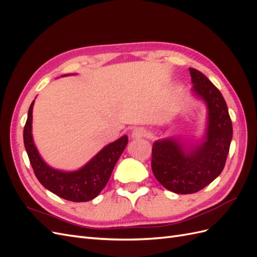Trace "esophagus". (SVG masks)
<instances>
[{
	"label": "esophagus",
	"mask_w": 257,
	"mask_h": 257,
	"mask_svg": "<svg viewBox=\"0 0 257 257\" xmlns=\"http://www.w3.org/2000/svg\"><path fill=\"white\" fill-rule=\"evenodd\" d=\"M147 135V131L145 127H135L132 132V137L133 138H142Z\"/></svg>",
	"instance_id": "1"
}]
</instances>
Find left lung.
Masks as SVG:
<instances>
[{
	"instance_id": "1",
	"label": "left lung",
	"mask_w": 257,
	"mask_h": 257,
	"mask_svg": "<svg viewBox=\"0 0 257 257\" xmlns=\"http://www.w3.org/2000/svg\"><path fill=\"white\" fill-rule=\"evenodd\" d=\"M193 90L204 98L209 110L204 143L184 153L174 139H163L152 147L151 167L165 189L178 194H193L211 183L226 163L232 125L226 102L215 85L197 69L190 67Z\"/></svg>"
}]
</instances>
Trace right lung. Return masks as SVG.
Here are the masks:
<instances>
[{
	"mask_svg": "<svg viewBox=\"0 0 257 257\" xmlns=\"http://www.w3.org/2000/svg\"><path fill=\"white\" fill-rule=\"evenodd\" d=\"M32 102L23 128V142L28 157L38 181L46 189L66 200L81 203L96 197L102 191L113 170L115 163L127 145V136L106 146L87 165L73 173H64L49 167L42 160L32 138Z\"/></svg>",
	"mask_w": 257,
	"mask_h": 257,
	"instance_id": "obj_1",
	"label": "right lung"
}]
</instances>
